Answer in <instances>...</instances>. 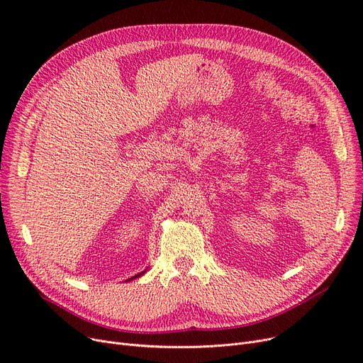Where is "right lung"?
I'll use <instances>...</instances> for the list:
<instances>
[{
	"label": "right lung",
	"instance_id": "add662e5",
	"mask_svg": "<svg viewBox=\"0 0 363 363\" xmlns=\"http://www.w3.org/2000/svg\"><path fill=\"white\" fill-rule=\"evenodd\" d=\"M143 274H145V271H144V272H141V274H138V275H135V277H132V278H129V279H128V281H130V279H135V278H138V277H141V275H143Z\"/></svg>",
	"mask_w": 363,
	"mask_h": 363
}]
</instances>
